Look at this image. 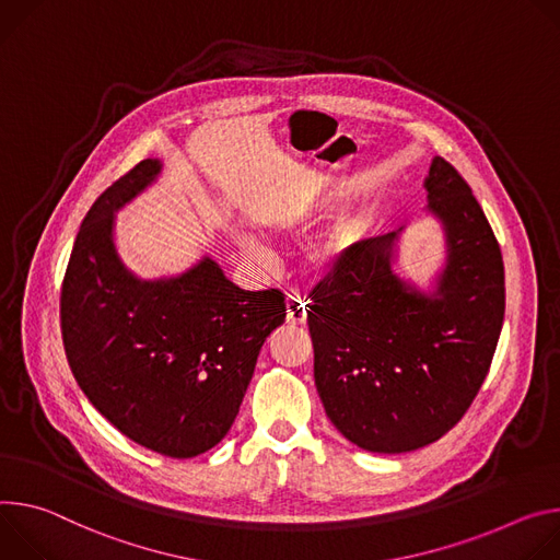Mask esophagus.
Returning a JSON list of instances; mask_svg holds the SVG:
<instances>
[{
	"instance_id": "34e87169",
	"label": "esophagus",
	"mask_w": 560,
	"mask_h": 560,
	"mask_svg": "<svg viewBox=\"0 0 560 560\" xmlns=\"http://www.w3.org/2000/svg\"><path fill=\"white\" fill-rule=\"evenodd\" d=\"M287 320L291 325H302L306 320V302L302 298H295V295L287 298Z\"/></svg>"
}]
</instances>
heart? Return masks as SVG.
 I'll return each instance as SVG.
<instances>
[{
  "mask_svg": "<svg viewBox=\"0 0 560 560\" xmlns=\"http://www.w3.org/2000/svg\"><path fill=\"white\" fill-rule=\"evenodd\" d=\"M318 220V211L312 207L284 209L269 218V226L278 233H298L312 226ZM355 242V222L351 218H340L306 254V262L314 271L327 273L334 269ZM242 252L246 256H262V244L254 237L242 240Z\"/></svg>",
  "mask_w": 560,
  "mask_h": 560,
  "instance_id": "obj_1",
  "label": "heart"
}]
</instances>
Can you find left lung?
Listing matches in <instances>:
<instances>
[{
    "label": "left lung",
    "mask_w": 560,
    "mask_h": 560,
    "mask_svg": "<svg viewBox=\"0 0 560 560\" xmlns=\"http://www.w3.org/2000/svg\"><path fill=\"white\" fill-rule=\"evenodd\" d=\"M424 189L447 244L433 295L392 269L402 226L355 242L308 293L325 411L347 441L376 454L443 439L474 402L503 329L501 246L469 184L433 158Z\"/></svg>",
    "instance_id": "obj_1"
}]
</instances>
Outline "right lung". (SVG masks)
Segmentation results:
<instances>
[{
    "mask_svg": "<svg viewBox=\"0 0 560 560\" xmlns=\"http://www.w3.org/2000/svg\"><path fill=\"white\" fill-rule=\"evenodd\" d=\"M160 168L142 160L89 209L61 282V338L80 389L113 427L162 456L194 458L226 436L287 304L278 289L235 287L211 258L162 280L124 267L113 213Z\"/></svg>",
    "mask_w": 560,
    "mask_h": 560,
    "instance_id": "add662e5",
    "label": "right lung"
}]
</instances>
